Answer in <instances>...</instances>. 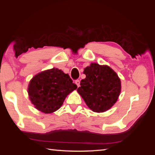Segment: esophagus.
Wrapping results in <instances>:
<instances>
[{"instance_id":"1","label":"esophagus","mask_w":155,"mask_h":155,"mask_svg":"<svg viewBox=\"0 0 155 155\" xmlns=\"http://www.w3.org/2000/svg\"><path fill=\"white\" fill-rule=\"evenodd\" d=\"M75 83L77 84V87H79V86H80V81L79 80H78V79L75 80Z\"/></svg>"}]
</instances>
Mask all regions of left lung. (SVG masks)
Wrapping results in <instances>:
<instances>
[{
    "mask_svg": "<svg viewBox=\"0 0 155 155\" xmlns=\"http://www.w3.org/2000/svg\"><path fill=\"white\" fill-rule=\"evenodd\" d=\"M86 78L82 79L77 91L94 112H104L114 105L121 91L120 79L107 65L91 64L84 69Z\"/></svg>",
    "mask_w": 155,
    "mask_h": 155,
    "instance_id": "obj_1",
    "label": "left lung"
}]
</instances>
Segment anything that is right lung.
<instances>
[{"label": "right lung", "instance_id": "obj_1", "mask_svg": "<svg viewBox=\"0 0 155 155\" xmlns=\"http://www.w3.org/2000/svg\"><path fill=\"white\" fill-rule=\"evenodd\" d=\"M68 74L52 68L35 75L28 85L31 101L37 109L45 114L57 111L67 95L77 88Z\"/></svg>", "mask_w": 155, "mask_h": 155}]
</instances>
